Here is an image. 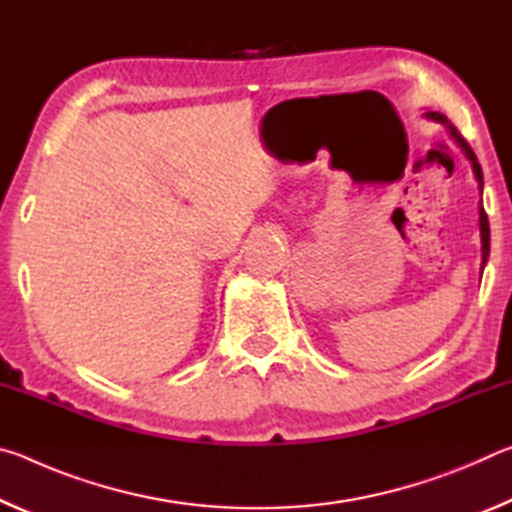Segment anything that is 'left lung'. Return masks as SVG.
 <instances>
[{
    "instance_id": "left-lung-1",
    "label": "left lung",
    "mask_w": 512,
    "mask_h": 512,
    "mask_svg": "<svg viewBox=\"0 0 512 512\" xmlns=\"http://www.w3.org/2000/svg\"><path fill=\"white\" fill-rule=\"evenodd\" d=\"M427 117L433 119V121H440V124H443V126L447 128L449 135H452L454 140H456V144L463 149L465 158L472 162L474 176H476V180H479V187L483 189V171H481L479 160H476V155H474V151H472V146L465 142V137L456 131L452 121H449L445 115H440V112H427ZM479 228H481V257H483V266H485V259H488V255H490V223H488V214H485L483 205H481V210H479Z\"/></svg>"
}]
</instances>
